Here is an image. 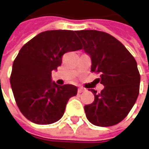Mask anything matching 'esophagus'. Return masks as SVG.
Listing matches in <instances>:
<instances>
[{
  "instance_id": "1",
  "label": "esophagus",
  "mask_w": 149,
  "mask_h": 149,
  "mask_svg": "<svg viewBox=\"0 0 149 149\" xmlns=\"http://www.w3.org/2000/svg\"><path fill=\"white\" fill-rule=\"evenodd\" d=\"M86 91V90L84 89V88H78V93H82V92Z\"/></svg>"
}]
</instances>
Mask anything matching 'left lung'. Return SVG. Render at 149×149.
Wrapping results in <instances>:
<instances>
[{
    "label": "left lung",
    "mask_w": 149,
    "mask_h": 149,
    "mask_svg": "<svg viewBox=\"0 0 149 149\" xmlns=\"http://www.w3.org/2000/svg\"><path fill=\"white\" fill-rule=\"evenodd\" d=\"M91 58V72L100 73L104 90L91 92L95 100L85 106L93 125L112 126L125 118L136 102L140 75L137 63L123 44L109 33L96 30L76 32Z\"/></svg>",
    "instance_id": "left-lung-1"
}]
</instances>
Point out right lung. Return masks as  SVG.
Masks as SVG:
<instances>
[{
  "mask_svg": "<svg viewBox=\"0 0 149 149\" xmlns=\"http://www.w3.org/2000/svg\"><path fill=\"white\" fill-rule=\"evenodd\" d=\"M81 49L74 31L51 30L39 33L19 50L13 63L10 85L20 112L29 121L48 125L63 117L77 87L58 86L51 81V73L61 65L64 54Z\"/></svg>",
  "mask_w": 149,
  "mask_h": 149,
  "instance_id": "1",
  "label": "right lung"
}]
</instances>
